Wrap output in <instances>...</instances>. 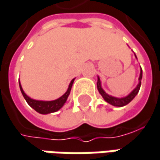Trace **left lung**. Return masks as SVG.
I'll return each instance as SVG.
<instances>
[{
  "label": "left lung",
  "mask_w": 160,
  "mask_h": 160,
  "mask_svg": "<svg viewBox=\"0 0 160 160\" xmlns=\"http://www.w3.org/2000/svg\"><path fill=\"white\" fill-rule=\"evenodd\" d=\"M135 58H136V57H135ZM142 68H141L140 77H139V83H138V85L136 86V88L130 93L128 96L122 97V98H117V97H112V96H109L108 94H106L102 88V87H101V81H100L99 77H98V80H97V89L99 91V93L101 94V96L102 97V98H103L106 102H109L110 104H112L113 106H117V107H122V106L127 105L128 103H129V102L135 98V96L138 94L139 89H140L141 88V80H142Z\"/></svg>",
  "instance_id": "8db88e82"
}]
</instances>
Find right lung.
Masks as SVG:
<instances>
[{
	"instance_id": "add662e5",
	"label": "right lung",
	"mask_w": 160,
	"mask_h": 160,
	"mask_svg": "<svg viewBox=\"0 0 160 160\" xmlns=\"http://www.w3.org/2000/svg\"><path fill=\"white\" fill-rule=\"evenodd\" d=\"M73 81H74V79L71 81L67 91L63 94L62 97H59L57 100H54V101H38V100L32 99L28 96L25 95V93L23 90L21 85H20V82L19 87L23 97H25V101L27 102V103L30 105L31 107L34 109L37 112L41 113V114H48V113L56 112H58L59 109L63 107V105L65 103L67 98L69 97L70 92H71L72 87V84H73Z\"/></svg>"
}]
</instances>
